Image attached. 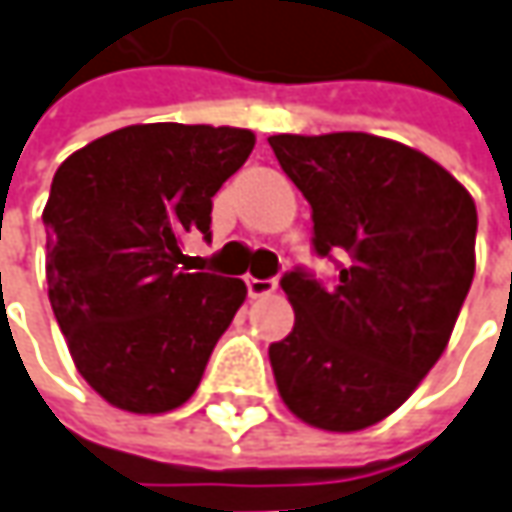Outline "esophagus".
<instances>
[{
	"label": "esophagus",
	"instance_id": "esophagus-1",
	"mask_svg": "<svg viewBox=\"0 0 512 512\" xmlns=\"http://www.w3.org/2000/svg\"><path fill=\"white\" fill-rule=\"evenodd\" d=\"M246 289H249V297H266L277 289V280L266 277V280H257V277H246Z\"/></svg>",
	"mask_w": 512,
	"mask_h": 512
}]
</instances>
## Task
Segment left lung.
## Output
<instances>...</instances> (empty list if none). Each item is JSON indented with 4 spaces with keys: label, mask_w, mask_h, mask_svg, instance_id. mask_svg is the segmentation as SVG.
<instances>
[{
    "label": "left lung",
    "mask_w": 512,
    "mask_h": 512,
    "mask_svg": "<svg viewBox=\"0 0 512 512\" xmlns=\"http://www.w3.org/2000/svg\"><path fill=\"white\" fill-rule=\"evenodd\" d=\"M311 203L314 252L345 257L326 289L303 269L280 286L294 309L269 345L291 414L351 433L394 414L448 348L476 272V203L425 152L368 133L272 135Z\"/></svg>",
    "instance_id": "left-lung-1"
}]
</instances>
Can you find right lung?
<instances>
[{"label":"right lung","mask_w":512,"mask_h":512,"mask_svg":"<svg viewBox=\"0 0 512 512\" xmlns=\"http://www.w3.org/2000/svg\"><path fill=\"white\" fill-rule=\"evenodd\" d=\"M252 147L240 127L133 124L56 169L47 297L79 374L115 408H181L243 306V280L178 263L184 235H212V198Z\"/></svg>","instance_id":"right-lung-1"}]
</instances>
